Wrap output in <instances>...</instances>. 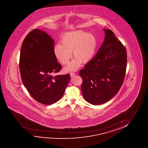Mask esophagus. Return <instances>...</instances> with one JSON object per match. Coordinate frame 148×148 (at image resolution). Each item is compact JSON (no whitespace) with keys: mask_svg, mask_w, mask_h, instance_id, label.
Segmentation results:
<instances>
[{"mask_svg":"<svg viewBox=\"0 0 148 148\" xmlns=\"http://www.w3.org/2000/svg\"><path fill=\"white\" fill-rule=\"evenodd\" d=\"M70 76H71V77H73V76H74L76 75V74H75V73H73V72L70 73Z\"/></svg>","mask_w":148,"mask_h":148,"instance_id":"1","label":"esophagus"}]
</instances>
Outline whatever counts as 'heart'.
Listing matches in <instances>:
<instances>
[{
	"instance_id": "b5f03b06",
	"label": "heart",
	"mask_w": 148,
	"mask_h": 148,
	"mask_svg": "<svg viewBox=\"0 0 148 148\" xmlns=\"http://www.w3.org/2000/svg\"><path fill=\"white\" fill-rule=\"evenodd\" d=\"M61 43H57L53 48L57 59L63 65H66L71 59L73 51V59L64 70L66 72L76 70L82 64L89 62L95 53L97 41L91 33L77 30L66 33L61 39Z\"/></svg>"
}]
</instances>
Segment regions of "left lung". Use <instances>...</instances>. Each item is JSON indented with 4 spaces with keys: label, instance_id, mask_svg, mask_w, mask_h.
<instances>
[{
    "label": "left lung",
    "instance_id": "1",
    "mask_svg": "<svg viewBox=\"0 0 148 148\" xmlns=\"http://www.w3.org/2000/svg\"><path fill=\"white\" fill-rule=\"evenodd\" d=\"M103 30L105 36L101 47L79 72L83 97L93 105L105 103L117 94L123 83L127 66L125 47L111 30Z\"/></svg>",
    "mask_w": 148,
    "mask_h": 148
}]
</instances>
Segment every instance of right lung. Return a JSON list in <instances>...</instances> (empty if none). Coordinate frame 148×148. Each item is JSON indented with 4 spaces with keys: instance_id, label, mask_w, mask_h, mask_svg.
<instances>
[{
    "instance_id": "obj_1",
    "label": "right lung",
    "mask_w": 148,
    "mask_h": 148,
    "mask_svg": "<svg viewBox=\"0 0 148 148\" xmlns=\"http://www.w3.org/2000/svg\"><path fill=\"white\" fill-rule=\"evenodd\" d=\"M54 45L51 36L35 29L25 37L21 49L23 83L34 99L47 105L61 99L70 80L69 74L53 76L62 68L53 53Z\"/></svg>"
}]
</instances>
